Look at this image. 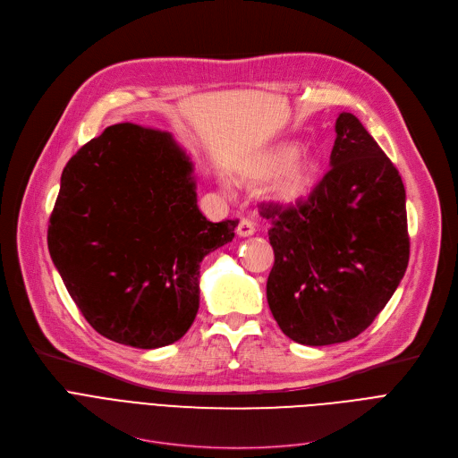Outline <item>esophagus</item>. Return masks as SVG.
I'll return each instance as SVG.
<instances>
[{"label":"esophagus","instance_id":"34e87169","mask_svg":"<svg viewBox=\"0 0 458 458\" xmlns=\"http://www.w3.org/2000/svg\"><path fill=\"white\" fill-rule=\"evenodd\" d=\"M254 232H256V226H254L252 221H249V219H242V221H239V225H237V235H239V237H249V235H252Z\"/></svg>","mask_w":458,"mask_h":458}]
</instances>
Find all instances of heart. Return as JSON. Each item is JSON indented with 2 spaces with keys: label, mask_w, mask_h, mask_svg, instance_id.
<instances>
[{
  "label": "heart",
  "mask_w": 458,
  "mask_h": 458,
  "mask_svg": "<svg viewBox=\"0 0 458 458\" xmlns=\"http://www.w3.org/2000/svg\"><path fill=\"white\" fill-rule=\"evenodd\" d=\"M319 173V161L311 154H301L293 142H284L263 152L243 168V180L250 183L267 182L275 176L271 195L280 204H295L314 185Z\"/></svg>",
  "instance_id": "heart-1"
}]
</instances>
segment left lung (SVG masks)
Instances as JSON below:
<instances>
[{"instance_id": "obj_1", "label": "left lung", "mask_w": 458, "mask_h": 458, "mask_svg": "<svg viewBox=\"0 0 458 458\" xmlns=\"http://www.w3.org/2000/svg\"><path fill=\"white\" fill-rule=\"evenodd\" d=\"M330 166L306 200L261 206L273 225L269 308L287 338L311 347L364 332L411 256L399 171L351 113L335 120Z\"/></svg>"}]
</instances>
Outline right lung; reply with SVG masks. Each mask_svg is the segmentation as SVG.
<instances>
[{"label": "right lung", "instance_id": "add662e5", "mask_svg": "<svg viewBox=\"0 0 458 458\" xmlns=\"http://www.w3.org/2000/svg\"><path fill=\"white\" fill-rule=\"evenodd\" d=\"M197 206L192 163L168 131L114 124L66 163L47 249L89 325L157 349L197 318L200 261L233 239Z\"/></svg>", "mask_w": 458, "mask_h": 458}]
</instances>
